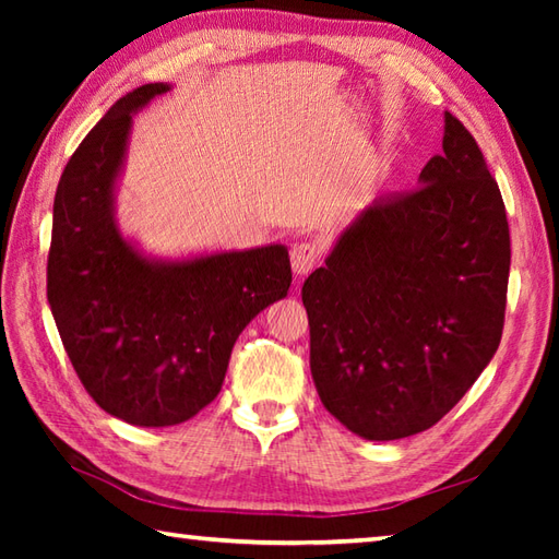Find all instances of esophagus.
I'll return each mask as SVG.
<instances>
[{"label":"esophagus","mask_w":559,"mask_h":559,"mask_svg":"<svg viewBox=\"0 0 559 559\" xmlns=\"http://www.w3.org/2000/svg\"><path fill=\"white\" fill-rule=\"evenodd\" d=\"M319 257H322V247H319L317 242H312V240L298 242L290 249L293 271L298 273V276H305V273H310L314 269Z\"/></svg>","instance_id":"obj_1"}]
</instances>
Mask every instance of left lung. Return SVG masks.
<instances>
[{
	"label": "left lung",
	"instance_id": "8db88e82",
	"mask_svg": "<svg viewBox=\"0 0 559 559\" xmlns=\"http://www.w3.org/2000/svg\"><path fill=\"white\" fill-rule=\"evenodd\" d=\"M420 187L374 199L310 273V370L326 411L365 439L439 423L500 346L504 201L476 139L444 112Z\"/></svg>",
	"mask_w": 559,
	"mask_h": 559
}]
</instances>
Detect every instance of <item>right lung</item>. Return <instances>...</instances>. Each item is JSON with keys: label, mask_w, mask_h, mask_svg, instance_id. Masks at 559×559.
<instances>
[{"label": "right lung", "mask_w": 559, "mask_h": 559, "mask_svg": "<svg viewBox=\"0 0 559 559\" xmlns=\"http://www.w3.org/2000/svg\"><path fill=\"white\" fill-rule=\"evenodd\" d=\"M165 83H146L105 112L59 177L47 302L83 389L124 423H185L218 396L237 336L286 298L281 245L177 264L141 257L112 218V187L132 112Z\"/></svg>", "instance_id": "1"}]
</instances>
